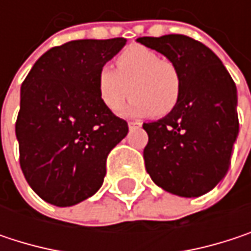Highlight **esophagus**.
Masks as SVG:
<instances>
[{
    "label": "esophagus",
    "mask_w": 251,
    "mask_h": 251,
    "mask_svg": "<svg viewBox=\"0 0 251 251\" xmlns=\"http://www.w3.org/2000/svg\"><path fill=\"white\" fill-rule=\"evenodd\" d=\"M127 126H129V129H135V127H139L141 126V124L139 122H127Z\"/></svg>",
    "instance_id": "obj_1"
}]
</instances>
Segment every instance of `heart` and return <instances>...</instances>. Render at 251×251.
<instances>
[{"instance_id": "obj_1", "label": "heart", "mask_w": 251, "mask_h": 251, "mask_svg": "<svg viewBox=\"0 0 251 251\" xmlns=\"http://www.w3.org/2000/svg\"><path fill=\"white\" fill-rule=\"evenodd\" d=\"M96 87L101 103L118 112L124 101L133 96L126 116L154 115L167 116L177 106L181 96V76L175 64L145 46L133 45L116 58V70L110 65L99 68Z\"/></svg>"}]
</instances>
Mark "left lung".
<instances>
[{"label": "left lung", "mask_w": 251, "mask_h": 251, "mask_svg": "<svg viewBox=\"0 0 251 251\" xmlns=\"http://www.w3.org/2000/svg\"><path fill=\"white\" fill-rule=\"evenodd\" d=\"M167 56L181 76V96L166 118L144 124L145 169L152 181L183 198L212 190L226 175L238 135L237 88L221 59L184 36L139 37Z\"/></svg>", "instance_id": "8db88e82"}]
</instances>
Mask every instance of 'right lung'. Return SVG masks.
I'll return each instance as SVG.
<instances>
[{"instance_id":"1","label":"right lung","mask_w":251,"mask_h":251,"mask_svg":"<svg viewBox=\"0 0 251 251\" xmlns=\"http://www.w3.org/2000/svg\"><path fill=\"white\" fill-rule=\"evenodd\" d=\"M126 39H82L45 52L22 84L16 136L20 167L48 203L73 206L103 184L109 152L126 121L100 100L96 76Z\"/></svg>"}]
</instances>
